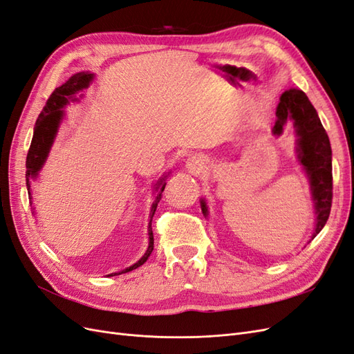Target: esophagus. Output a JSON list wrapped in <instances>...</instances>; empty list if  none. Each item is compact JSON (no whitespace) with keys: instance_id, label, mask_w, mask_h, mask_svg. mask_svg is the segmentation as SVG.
Returning a JSON list of instances; mask_svg holds the SVG:
<instances>
[{"instance_id":"obj_1","label":"esophagus","mask_w":354,"mask_h":354,"mask_svg":"<svg viewBox=\"0 0 354 354\" xmlns=\"http://www.w3.org/2000/svg\"><path fill=\"white\" fill-rule=\"evenodd\" d=\"M187 169L194 176H201L208 171V160L202 156H192L187 160Z\"/></svg>"}]
</instances>
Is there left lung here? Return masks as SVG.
Listing matches in <instances>:
<instances>
[{
  "mask_svg": "<svg viewBox=\"0 0 354 354\" xmlns=\"http://www.w3.org/2000/svg\"><path fill=\"white\" fill-rule=\"evenodd\" d=\"M277 120L273 127L276 136L282 134L283 125L292 120L298 136V159L303 164L312 185L316 203V229L313 238L326 224L332 205V151L325 128L320 122L316 109L304 91L292 88L281 95L276 109ZM203 214H207L205 202H201Z\"/></svg>",
  "mask_w": 354,
  "mask_h": 354,
  "instance_id": "8db88e82",
  "label": "left lung"
}]
</instances>
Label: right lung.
I'll return each mask as SVG.
<instances>
[{
  "label": "right lung",
  "instance_id": "obj_1",
  "mask_svg": "<svg viewBox=\"0 0 354 354\" xmlns=\"http://www.w3.org/2000/svg\"><path fill=\"white\" fill-rule=\"evenodd\" d=\"M93 80V73H85V72H80V73H75L73 77H71L65 84L60 85L59 88H56L55 91L51 93V95L48 97L44 109L39 113L38 120L35 122V128H34V137H32V142H30V147H29V152L26 156V186H28V192H29V196H30V185H29V180L37 177L38 171L44 165L47 155L50 152V147L53 145V140H55V136L57 133V128L60 124V120L63 116V106L68 103V100L71 97H73L75 93H78L82 88H87L90 81ZM162 185L159 190V195L156 196L155 202L152 203V211H151V221H149V246H147V251L145 252V255L142 257L140 260H138L136 264H133L131 267H128V269L120 272V273H115V274H121V273H127L130 270L137 269V267H140L142 264H145V261L151 257L152 251H153V232H152V217L156 211L158 207V202L160 201V194L164 192L165 183H162V180L159 181V186ZM108 274V276H115Z\"/></svg>",
  "mask_w": 354,
  "mask_h": 354
}]
</instances>
